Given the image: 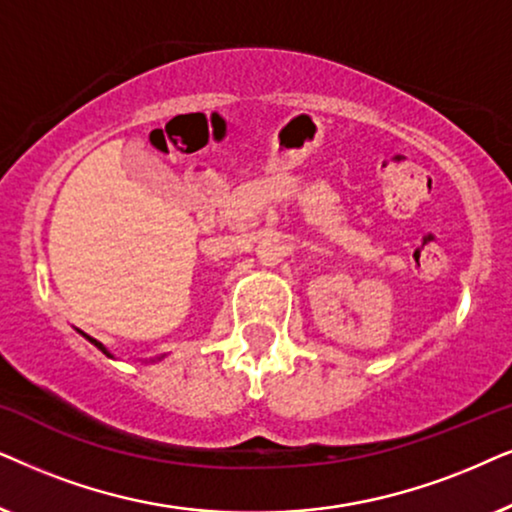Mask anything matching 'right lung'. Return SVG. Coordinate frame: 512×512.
<instances>
[{"label": "right lung", "instance_id": "add662e5", "mask_svg": "<svg viewBox=\"0 0 512 512\" xmlns=\"http://www.w3.org/2000/svg\"><path fill=\"white\" fill-rule=\"evenodd\" d=\"M81 335H84V332H81ZM84 337H86V339H88V342H91L93 346H98V349H100L102 353H105V356H107V358H114V353H112V351H107V349H105V346H102V344L98 342V339H93V337H88V335H84ZM161 358H163V356H156V358H145V360H142V363H156V360H161ZM114 360H117V358H114Z\"/></svg>", "mask_w": 512, "mask_h": 512}]
</instances>
